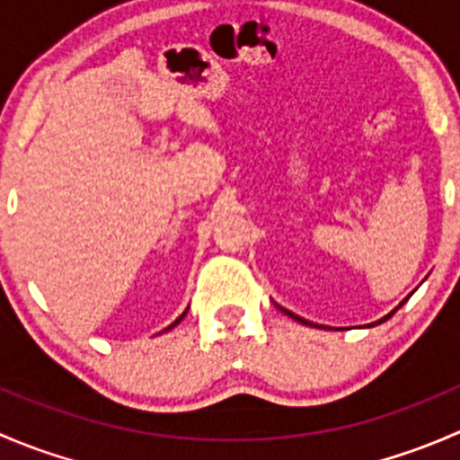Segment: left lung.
Returning a JSON list of instances; mask_svg holds the SVG:
<instances>
[{"label":"left lung","instance_id":"left-lung-1","mask_svg":"<svg viewBox=\"0 0 460 460\" xmlns=\"http://www.w3.org/2000/svg\"><path fill=\"white\" fill-rule=\"evenodd\" d=\"M407 298H410V296H407ZM407 298H405V300H407ZM405 300H402V303H405ZM402 303H401V305H398V307H402ZM398 307H396V309H398ZM396 309H394V312H396ZM280 312H285V314H287V316H289V318H294V320H298V323H303V324H309V327H316V324H314V323H309V320H305V318L296 316V314L287 312V309H282V307H280ZM394 312H392V314H387V316H385V318H380V320H378V323H385V320H387L389 316H394Z\"/></svg>","mask_w":460,"mask_h":460}]
</instances>
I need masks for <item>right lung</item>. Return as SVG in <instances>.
<instances>
[{
	"label": "right lung",
	"instance_id": "1",
	"mask_svg": "<svg viewBox=\"0 0 460 460\" xmlns=\"http://www.w3.org/2000/svg\"><path fill=\"white\" fill-rule=\"evenodd\" d=\"M187 312H189V309H187ZM187 312H184V314H182V316H180V318H175V323H171V324H169V327H166V329H164V332H169V329H173V327H175V324H178V323H180V320H182L184 316H187Z\"/></svg>",
	"mask_w": 460,
	"mask_h": 460
}]
</instances>
